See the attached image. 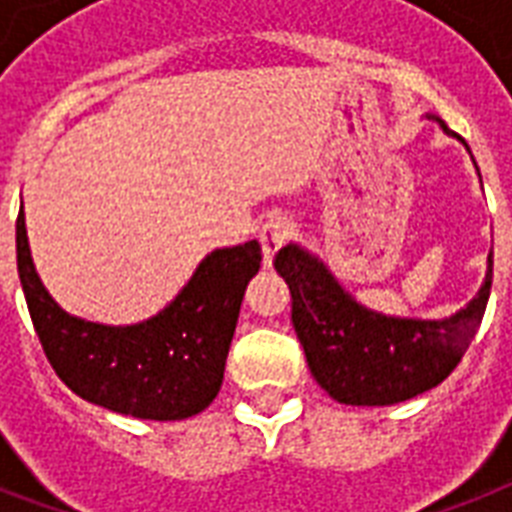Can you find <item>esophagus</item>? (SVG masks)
<instances>
[{
  "mask_svg": "<svg viewBox=\"0 0 512 512\" xmlns=\"http://www.w3.org/2000/svg\"><path fill=\"white\" fill-rule=\"evenodd\" d=\"M288 235H291V224H288L285 219H280V216H275V219H269L261 224L259 240H261V248H264V267L272 264V256L283 248Z\"/></svg>",
  "mask_w": 512,
  "mask_h": 512,
  "instance_id": "1",
  "label": "esophagus"
}]
</instances>
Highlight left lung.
<instances>
[{
	"label": "left lung",
	"mask_w": 512,
	"mask_h": 512,
	"mask_svg": "<svg viewBox=\"0 0 512 512\" xmlns=\"http://www.w3.org/2000/svg\"><path fill=\"white\" fill-rule=\"evenodd\" d=\"M441 128L449 130L443 122ZM275 269L291 291L293 328L315 382L347 406H392L433 390L457 368L483 320L494 253L475 299L443 320L368 310L299 245L280 248Z\"/></svg>",
	"instance_id": "obj_1"
}]
</instances>
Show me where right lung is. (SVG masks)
<instances>
[{
	"mask_svg": "<svg viewBox=\"0 0 512 512\" xmlns=\"http://www.w3.org/2000/svg\"><path fill=\"white\" fill-rule=\"evenodd\" d=\"M15 251L31 323L61 382L79 398L154 422L200 414L219 395L245 285L259 272L256 240L208 253L192 280L154 318L101 326L63 312L31 261L23 202Z\"/></svg>",
	"mask_w": 512,
	"mask_h": 512,
	"instance_id": "right-lung-1",
	"label": "right lung"
}]
</instances>
